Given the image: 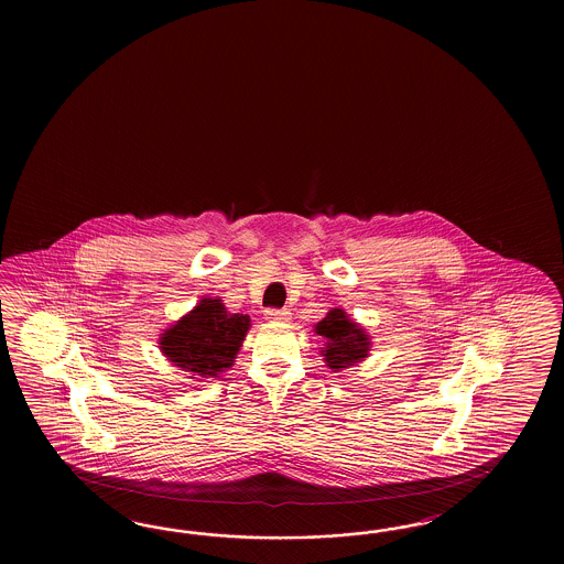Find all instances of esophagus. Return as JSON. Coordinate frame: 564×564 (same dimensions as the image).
Masks as SVG:
<instances>
[{"mask_svg":"<svg viewBox=\"0 0 564 564\" xmlns=\"http://www.w3.org/2000/svg\"><path fill=\"white\" fill-rule=\"evenodd\" d=\"M290 310L288 307H283V310H267L264 312V316H267V321H271V323H285V321H290Z\"/></svg>","mask_w":564,"mask_h":564,"instance_id":"1","label":"esophagus"}]
</instances>
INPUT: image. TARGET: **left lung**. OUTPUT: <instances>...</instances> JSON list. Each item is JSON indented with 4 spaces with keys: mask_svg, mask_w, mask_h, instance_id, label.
<instances>
[{
    "mask_svg": "<svg viewBox=\"0 0 564 564\" xmlns=\"http://www.w3.org/2000/svg\"><path fill=\"white\" fill-rule=\"evenodd\" d=\"M314 333L325 339L321 356L333 372L347 370L370 356V335L343 307H330L325 318L314 325Z\"/></svg>",
    "mask_w": 564,
    "mask_h": 564,
    "instance_id": "8db88e82",
    "label": "left lung"
}]
</instances>
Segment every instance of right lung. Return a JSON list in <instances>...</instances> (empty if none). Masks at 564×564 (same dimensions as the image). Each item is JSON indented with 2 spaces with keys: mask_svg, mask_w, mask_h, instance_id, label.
<instances>
[{
  "mask_svg": "<svg viewBox=\"0 0 564 564\" xmlns=\"http://www.w3.org/2000/svg\"><path fill=\"white\" fill-rule=\"evenodd\" d=\"M250 326V316L231 314L221 297H203L159 335V349L196 382L219 378L234 366Z\"/></svg>",
  "mask_w": 564,
  "mask_h": 564,
  "instance_id": "1",
  "label": "right lung"
}]
</instances>
